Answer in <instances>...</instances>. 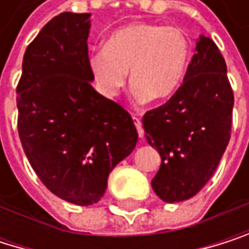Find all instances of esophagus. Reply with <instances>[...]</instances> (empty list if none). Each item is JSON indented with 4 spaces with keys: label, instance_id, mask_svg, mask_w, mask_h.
I'll return each instance as SVG.
<instances>
[{
    "label": "esophagus",
    "instance_id": "obj_1",
    "mask_svg": "<svg viewBox=\"0 0 249 249\" xmlns=\"http://www.w3.org/2000/svg\"><path fill=\"white\" fill-rule=\"evenodd\" d=\"M133 123H135V126H136V129H138V135H139V138H142V136H143V127H142V122H141V119H139V117H136V116H133Z\"/></svg>",
    "mask_w": 249,
    "mask_h": 249
}]
</instances>
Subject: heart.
I'll return each instance as SVG.
<instances>
[{"label": "heart", "mask_w": 249, "mask_h": 249, "mask_svg": "<svg viewBox=\"0 0 249 249\" xmlns=\"http://www.w3.org/2000/svg\"><path fill=\"white\" fill-rule=\"evenodd\" d=\"M192 54V42L182 29L136 21L107 38L104 48L90 57L98 88L116 97L127 80L139 101L164 100L180 86Z\"/></svg>", "instance_id": "obj_1"}]
</instances>
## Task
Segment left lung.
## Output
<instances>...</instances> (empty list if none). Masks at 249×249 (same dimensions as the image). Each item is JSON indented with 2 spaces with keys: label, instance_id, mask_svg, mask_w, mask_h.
Here are the masks:
<instances>
[{
  "label": "left lung",
  "instance_id": "1",
  "mask_svg": "<svg viewBox=\"0 0 249 249\" xmlns=\"http://www.w3.org/2000/svg\"><path fill=\"white\" fill-rule=\"evenodd\" d=\"M233 90L217 45L199 36L183 83L163 106L142 117L146 141L161 155L151 180L159 198H192L210 180L231 139Z\"/></svg>",
  "mask_w": 249,
  "mask_h": 249
}]
</instances>
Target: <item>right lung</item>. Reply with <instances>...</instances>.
Segmentation results:
<instances>
[{"mask_svg":"<svg viewBox=\"0 0 249 249\" xmlns=\"http://www.w3.org/2000/svg\"><path fill=\"white\" fill-rule=\"evenodd\" d=\"M89 13H61L29 44L17 83V130L41 182L76 205L98 202L133 151L130 114L92 88Z\"/></svg>","mask_w":249,"mask_h":249,"instance_id":"1","label":"right lung"}]
</instances>
